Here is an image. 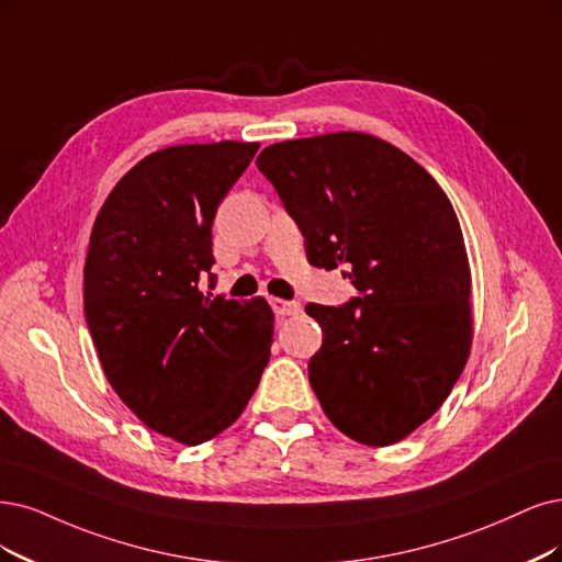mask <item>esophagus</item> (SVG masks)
Wrapping results in <instances>:
<instances>
[{
	"label": "esophagus",
	"mask_w": 562,
	"mask_h": 562,
	"mask_svg": "<svg viewBox=\"0 0 562 562\" xmlns=\"http://www.w3.org/2000/svg\"><path fill=\"white\" fill-rule=\"evenodd\" d=\"M270 307L278 317H289V315H299L301 305L294 301H284V299H270Z\"/></svg>",
	"instance_id": "esophagus-1"
}]
</instances>
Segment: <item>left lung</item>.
Listing matches in <instances>:
<instances>
[{"instance_id":"8db88e82","label":"left lung","mask_w":562,"mask_h":562,"mask_svg":"<svg viewBox=\"0 0 562 562\" xmlns=\"http://www.w3.org/2000/svg\"><path fill=\"white\" fill-rule=\"evenodd\" d=\"M305 238L307 261L349 268L361 296L305 305L322 326L310 384L347 438L396 445L447 401L472 345L470 263L432 176L382 138L338 132L257 157Z\"/></svg>"}]
</instances>
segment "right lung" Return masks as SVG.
Segmentation results:
<instances>
[{
    "label": "right lung",
    "instance_id": "obj_1",
    "mask_svg": "<svg viewBox=\"0 0 562 562\" xmlns=\"http://www.w3.org/2000/svg\"><path fill=\"white\" fill-rule=\"evenodd\" d=\"M259 143L173 145L122 176L94 220L86 319L106 380L157 432L201 445L252 398L273 342V310L201 292L217 205ZM213 286V284H211Z\"/></svg>",
    "mask_w": 562,
    "mask_h": 562
}]
</instances>
